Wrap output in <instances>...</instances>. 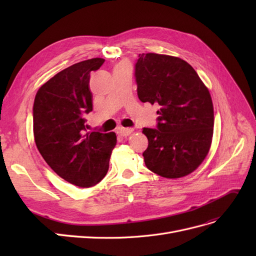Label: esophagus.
Listing matches in <instances>:
<instances>
[{"instance_id": "esophagus-1", "label": "esophagus", "mask_w": 256, "mask_h": 256, "mask_svg": "<svg viewBox=\"0 0 256 256\" xmlns=\"http://www.w3.org/2000/svg\"><path fill=\"white\" fill-rule=\"evenodd\" d=\"M131 132H132V128H124V127H120L118 129V134L122 136H129Z\"/></svg>"}]
</instances>
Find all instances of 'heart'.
I'll return each mask as SVG.
<instances>
[{
  "mask_svg": "<svg viewBox=\"0 0 256 256\" xmlns=\"http://www.w3.org/2000/svg\"><path fill=\"white\" fill-rule=\"evenodd\" d=\"M122 64H126V63H122Z\"/></svg>",
  "mask_w": 256,
  "mask_h": 256,
  "instance_id": "obj_1",
  "label": "heart"
}]
</instances>
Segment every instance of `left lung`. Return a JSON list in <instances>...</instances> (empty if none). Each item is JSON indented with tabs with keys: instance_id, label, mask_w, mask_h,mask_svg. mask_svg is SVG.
Segmentation results:
<instances>
[{
	"instance_id": "8db88e82",
	"label": "left lung",
	"mask_w": 256,
	"mask_h": 256,
	"mask_svg": "<svg viewBox=\"0 0 256 256\" xmlns=\"http://www.w3.org/2000/svg\"><path fill=\"white\" fill-rule=\"evenodd\" d=\"M138 96L157 104V128H143L148 146L145 166L166 178H180L202 164L210 148L214 106L210 94L187 62L157 53L138 54Z\"/></svg>"
}]
</instances>
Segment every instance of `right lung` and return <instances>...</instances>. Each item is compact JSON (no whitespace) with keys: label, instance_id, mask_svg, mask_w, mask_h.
Masks as SVG:
<instances>
[{"label":"right lung","instance_id":"1","mask_svg":"<svg viewBox=\"0 0 256 256\" xmlns=\"http://www.w3.org/2000/svg\"><path fill=\"white\" fill-rule=\"evenodd\" d=\"M104 63V58H90L60 72L42 85L33 106L38 150L60 177L81 188L106 176L116 145L114 132H88L85 126L84 116L92 110L90 72Z\"/></svg>","mask_w":256,"mask_h":256}]
</instances>
